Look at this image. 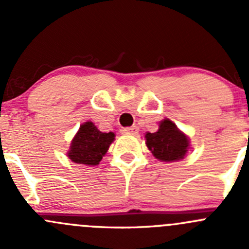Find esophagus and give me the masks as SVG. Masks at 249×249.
Masks as SVG:
<instances>
[{"label":"esophagus","instance_id":"1","mask_svg":"<svg viewBox=\"0 0 249 249\" xmlns=\"http://www.w3.org/2000/svg\"><path fill=\"white\" fill-rule=\"evenodd\" d=\"M139 132V127L131 126V127H124L122 129V134L124 135H136Z\"/></svg>","mask_w":249,"mask_h":249}]
</instances>
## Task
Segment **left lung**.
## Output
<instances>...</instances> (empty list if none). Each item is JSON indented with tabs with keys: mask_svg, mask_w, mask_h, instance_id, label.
I'll list each match as a JSON object with an SVG mask.
<instances>
[{
	"mask_svg": "<svg viewBox=\"0 0 249 249\" xmlns=\"http://www.w3.org/2000/svg\"><path fill=\"white\" fill-rule=\"evenodd\" d=\"M145 145L159 161L175 162L184 159L190 149L188 135L180 131L172 120L162 119L155 132H145Z\"/></svg>",
	"mask_w": 249,
	"mask_h": 249,
	"instance_id": "1",
	"label": "left lung"
}]
</instances>
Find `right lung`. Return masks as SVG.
Here are the masks:
<instances>
[{"mask_svg": "<svg viewBox=\"0 0 249 249\" xmlns=\"http://www.w3.org/2000/svg\"><path fill=\"white\" fill-rule=\"evenodd\" d=\"M114 140V132H102L92 122H85L72 139L67 157L76 164L96 166Z\"/></svg>", "mask_w": 249, "mask_h": 249, "instance_id": "right-lung-1", "label": "right lung"}]
</instances>
